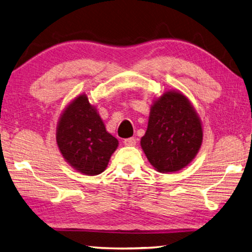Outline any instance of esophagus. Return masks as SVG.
I'll return each mask as SVG.
<instances>
[{
  "instance_id": "esophagus-1",
  "label": "esophagus",
  "mask_w": 252,
  "mask_h": 252,
  "mask_svg": "<svg viewBox=\"0 0 252 252\" xmlns=\"http://www.w3.org/2000/svg\"><path fill=\"white\" fill-rule=\"evenodd\" d=\"M123 143L126 146H134L136 144V140L134 138H129L123 141Z\"/></svg>"
}]
</instances>
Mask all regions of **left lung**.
Masks as SVG:
<instances>
[{
    "label": "left lung",
    "instance_id": "obj_1",
    "mask_svg": "<svg viewBox=\"0 0 252 252\" xmlns=\"http://www.w3.org/2000/svg\"><path fill=\"white\" fill-rule=\"evenodd\" d=\"M203 126L193 104L178 90L153 100L141 148L159 173L181 171L196 158L203 143Z\"/></svg>",
    "mask_w": 252,
    "mask_h": 252
}]
</instances>
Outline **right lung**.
<instances>
[{"instance_id":"obj_1","label":"right lung","mask_w":252,"mask_h":252,"mask_svg":"<svg viewBox=\"0 0 252 252\" xmlns=\"http://www.w3.org/2000/svg\"><path fill=\"white\" fill-rule=\"evenodd\" d=\"M56 142L65 161L77 172L89 176L106 170L119 145L86 94L77 95L63 110L56 127Z\"/></svg>"}]
</instances>
